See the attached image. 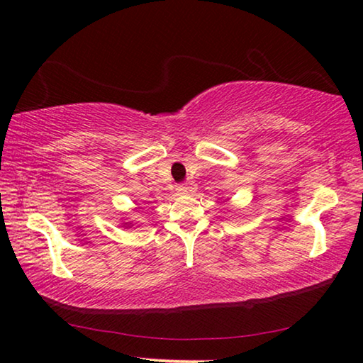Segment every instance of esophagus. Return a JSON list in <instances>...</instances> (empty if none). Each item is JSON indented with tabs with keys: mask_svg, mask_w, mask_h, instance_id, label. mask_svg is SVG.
Returning a JSON list of instances; mask_svg holds the SVG:
<instances>
[{
	"mask_svg": "<svg viewBox=\"0 0 363 363\" xmlns=\"http://www.w3.org/2000/svg\"><path fill=\"white\" fill-rule=\"evenodd\" d=\"M187 190H189V187L186 186V184H177V186H176V192L177 194H186Z\"/></svg>",
	"mask_w": 363,
	"mask_h": 363,
	"instance_id": "34e87169",
	"label": "esophagus"
}]
</instances>
